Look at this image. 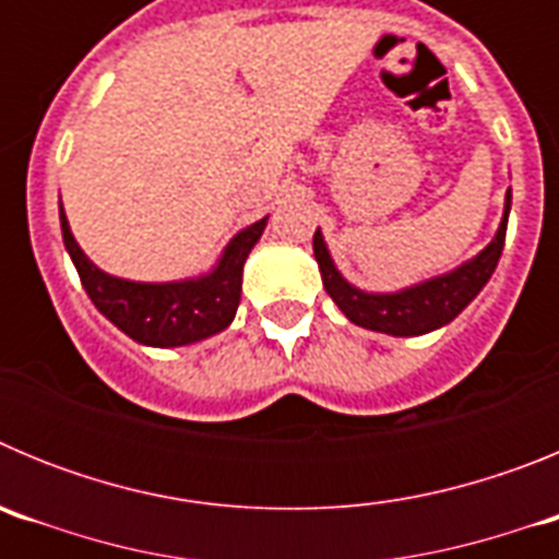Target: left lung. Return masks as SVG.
<instances>
[{"label": "left lung", "instance_id": "8db88e82", "mask_svg": "<svg viewBox=\"0 0 559 559\" xmlns=\"http://www.w3.org/2000/svg\"><path fill=\"white\" fill-rule=\"evenodd\" d=\"M510 204L512 192H507V204H503V218L498 226L496 237H492L487 249L478 251L473 260L453 269L451 274L433 276L426 283L403 288L397 294H367L349 285L344 276L338 274L335 263L330 260V251L324 246L322 231L316 229L313 235V254L319 271H322L324 290L330 294L341 313L347 316L349 322L358 328L374 330V333L389 335H423L431 330L442 328V324L453 322L467 305L478 296V290L487 285V280L496 271L498 260H501L503 240H507V221H510Z\"/></svg>", "mask_w": 559, "mask_h": 559}]
</instances>
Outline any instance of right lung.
<instances>
[{"mask_svg": "<svg viewBox=\"0 0 559 559\" xmlns=\"http://www.w3.org/2000/svg\"><path fill=\"white\" fill-rule=\"evenodd\" d=\"M265 229V218L231 237L210 274L181 283H131L97 269L75 243L61 206V231L78 276L95 308L133 341L147 347H185L231 324L240 305L243 263Z\"/></svg>", "mask_w": 559, "mask_h": 559, "instance_id": "obj_1", "label": "right lung"}]
</instances>
